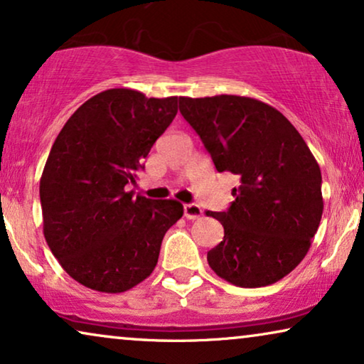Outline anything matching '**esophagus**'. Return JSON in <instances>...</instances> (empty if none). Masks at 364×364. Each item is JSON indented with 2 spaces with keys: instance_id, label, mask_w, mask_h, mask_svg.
Returning <instances> with one entry per match:
<instances>
[{
  "instance_id": "esophagus-1",
  "label": "esophagus",
  "mask_w": 364,
  "mask_h": 364,
  "mask_svg": "<svg viewBox=\"0 0 364 364\" xmlns=\"http://www.w3.org/2000/svg\"><path fill=\"white\" fill-rule=\"evenodd\" d=\"M202 208L196 203H186L183 205V215H186L187 220H197V218L202 217Z\"/></svg>"
}]
</instances>
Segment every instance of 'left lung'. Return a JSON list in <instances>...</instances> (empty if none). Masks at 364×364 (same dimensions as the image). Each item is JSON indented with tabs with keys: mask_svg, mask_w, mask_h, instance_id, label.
Returning a JSON list of instances; mask_svg holds the SVG:
<instances>
[{
	"mask_svg": "<svg viewBox=\"0 0 364 364\" xmlns=\"http://www.w3.org/2000/svg\"><path fill=\"white\" fill-rule=\"evenodd\" d=\"M218 172L240 178L227 212H207L223 240L207 253L218 277L242 288L272 285L305 258L323 213L321 171L306 142L275 107L220 94L181 97Z\"/></svg>",
	"mask_w": 364,
	"mask_h": 364,
	"instance_id": "1",
	"label": "left lung"
}]
</instances>
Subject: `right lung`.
<instances>
[{
	"label": "right lung",
	"mask_w": 364,
	"mask_h": 364,
	"mask_svg": "<svg viewBox=\"0 0 364 364\" xmlns=\"http://www.w3.org/2000/svg\"><path fill=\"white\" fill-rule=\"evenodd\" d=\"M177 102L107 89L84 102L53 144L39 181L44 238L64 272L91 290L122 293L146 280L182 217L173 198L127 191Z\"/></svg>",
	"instance_id": "obj_1"
}]
</instances>
